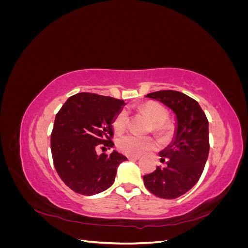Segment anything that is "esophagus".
<instances>
[{
	"label": "esophagus",
	"instance_id": "1",
	"mask_svg": "<svg viewBox=\"0 0 248 248\" xmlns=\"http://www.w3.org/2000/svg\"><path fill=\"white\" fill-rule=\"evenodd\" d=\"M127 157H128L129 160H138L140 158V156H132V155H129V156H127Z\"/></svg>",
	"mask_w": 248,
	"mask_h": 248
}]
</instances>
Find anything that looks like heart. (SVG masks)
<instances>
[{
  "label": "heart",
  "mask_w": 248,
  "mask_h": 248,
  "mask_svg": "<svg viewBox=\"0 0 248 248\" xmlns=\"http://www.w3.org/2000/svg\"><path fill=\"white\" fill-rule=\"evenodd\" d=\"M140 109L153 121L152 129L159 133L169 130L170 126L166 122L168 119V110L161 104L157 102H147L142 104ZM127 124H128V114L123 109L115 117L112 121V127H114L116 133H122L126 129ZM117 145L121 152L127 155L138 156L150 151V150H153L156 147V140L152 137L126 134L118 140Z\"/></svg>",
  "instance_id": "obj_1"
}]
</instances>
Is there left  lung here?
Returning a JSON list of instances; mask_svg holds the SVG:
<instances>
[{"instance_id": "1", "label": "left lung", "mask_w": 248, "mask_h": 248, "mask_svg": "<svg viewBox=\"0 0 248 248\" xmlns=\"http://www.w3.org/2000/svg\"><path fill=\"white\" fill-rule=\"evenodd\" d=\"M176 116L175 134L170 144L159 152L166 163L144 176L147 189L162 199L181 197L197 184L209 155V123L198 101L181 92L164 90L148 94Z\"/></svg>"}]
</instances>
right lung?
Here are the masks:
<instances>
[{
	"label": "right lung",
	"mask_w": 248,
	"mask_h": 248,
	"mask_svg": "<svg viewBox=\"0 0 248 248\" xmlns=\"http://www.w3.org/2000/svg\"><path fill=\"white\" fill-rule=\"evenodd\" d=\"M125 102L108 96L78 93L56 115L50 148L60 178L73 191L93 196L110 187L117 169L127 157L114 150L109 155L97 148H112V121Z\"/></svg>",
	"instance_id": "1"
}]
</instances>
